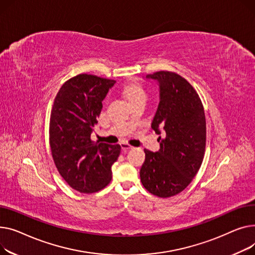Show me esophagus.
<instances>
[{"mask_svg":"<svg viewBox=\"0 0 255 255\" xmlns=\"http://www.w3.org/2000/svg\"><path fill=\"white\" fill-rule=\"evenodd\" d=\"M121 147L124 151H127V150H128V149L132 148V146H130L129 144H127V143H121Z\"/></svg>","mask_w":255,"mask_h":255,"instance_id":"obj_1","label":"esophagus"}]
</instances>
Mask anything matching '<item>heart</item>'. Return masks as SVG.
Listing matches in <instances>:
<instances>
[{
	"mask_svg": "<svg viewBox=\"0 0 255 255\" xmlns=\"http://www.w3.org/2000/svg\"><path fill=\"white\" fill-rule=\"evenodd\" d=\"M125 94L127 96V98L130 101L137 100V99H141V98H145L146 99V93L144 89L139 86V85H128L126 87L125 89Z\"/></svg>",
	"mask_w": 255,
	"mask_h": 255,
	"instance_id": "b5f03b06",
	"label": "heart"
}]
</instances>
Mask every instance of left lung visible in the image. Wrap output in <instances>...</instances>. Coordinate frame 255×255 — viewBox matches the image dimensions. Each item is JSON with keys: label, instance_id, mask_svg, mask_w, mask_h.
Listing matches in <instances>:
<instances>
[{"label": "left lung", "instance_id": "obj_1", "mask_svg": "<svg viewBox=\"0 0 255 255\" xmlns=\"http://www.w3.org/2000/svg\"><path fill=\"white\" fill-rule=\"evenodd\" d=\"M158 81L160 101L152 128L166 134L158 152L144 149L145 161L140 170L143 186L153 196L170 198L184 190L197 175L206 149V118L203 103L193 86L170 71L148 74Z\"/></svg>", "mask_w": 255, "mask_h": 255}]
</instances>
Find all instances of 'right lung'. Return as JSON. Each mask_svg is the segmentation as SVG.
I'll return each instance as SVG.
<instances>
[{
	"label": "right lung",
	"mask_w": 255,
	"mask_h": 255,
	"mask_svg": "<svg viewBox=\"0 0 255 255\" xmlns=\"http://www.w3.org/2000/svg\"><path fill=\"white\" fill-rule=\"evenodd\" d=\"M115 80L79 74L59 89L50 113L49 144L55 167L64 180L81 193L106 187L121 145L94 142L91 134L98 124L102 101Z\"/></svg>",
	"instance_id": "1"
}]
</instances>
